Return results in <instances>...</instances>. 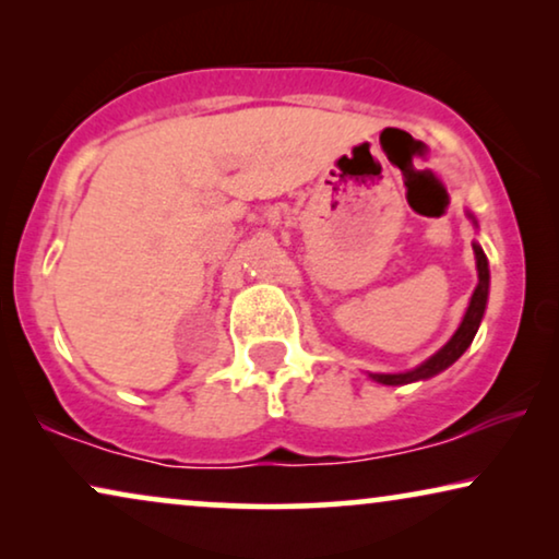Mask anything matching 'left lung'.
Returning a JSON list of instances; mask_svg holds the SVG:
<instances>
[{
  "mask_svg": "<svg viewBox=\"0 0 559 559\" xmlns=\"http://www.w3.org/2000/svg\"><path fill=\"white\" fill-rule=\"evenodd\" d=\"M468 216H471V213H468ZM473 224H476V218H473ZM473 251H476L478 287L473 289L468 310H465L463 323L457 325L453 338H450L445 346L438 350V354H432L430 358H427L425 364H419L417 369L404 371V373H369L373 381H379V384H386V386H400V384H412V381H419V379H430V377H435V373L445 371L450 364H455L457 358L465 354V348H468L473 338H476L480 320H484L486 300H488V280H491V274H488V259L484 254V249H480L478 243H473Z\"/></svg>",
  "mask_w": 559,
  "mask_h": 559,
  "instance_id": "left-lung-1",
  "label": "left lung"
}]
</instances>
